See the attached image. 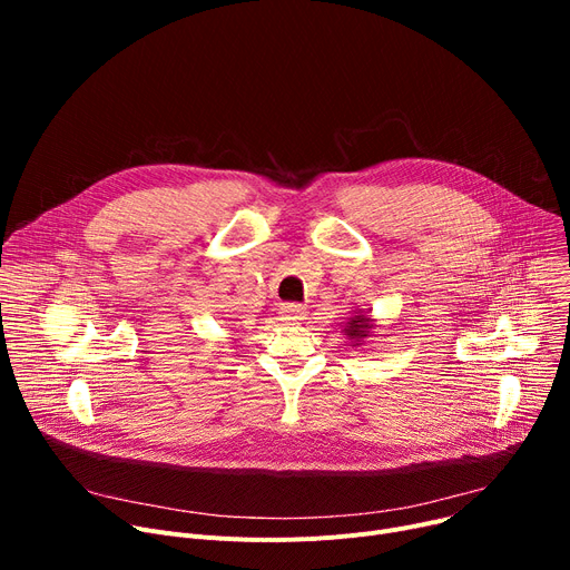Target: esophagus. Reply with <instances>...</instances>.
<instances>
[{
	"instance_id": "obj_1",
	"label": "esophagus",
	"mask_w": 570,
	"mask_h": 570,
	"mask_svg": "<svg viewBox=\"0 0 570 570\" xmlns=\"http://www.w3.org/2000/svg\"><path fill=\"white\" fill-rule=\"evenodd\" d=\"M279 314H282V321H284V323H301V321L307 318V307H305V305L288 303V305H282Z\"/></svg>"
}]
</instances>
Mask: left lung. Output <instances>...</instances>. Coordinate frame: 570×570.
I'll return each instance as SVG.
<instances>
[{
	"mask_svg": "<svg viewBox=\"0 0 570 570\" xmlns=\"http://www.w3.org/2000/svg\"><path fill=\"white\" fill-rule=\"evenodd\" d=\"M376 331V321L365 309H351L348 321L342 325V333L346 335L351 346H363Z\"/></svg>",
	"mask_w": 570,
	"mask_h": 570,
	"instance_id": "8db88e82",
	"label": "left lung"
}]
</instances>
